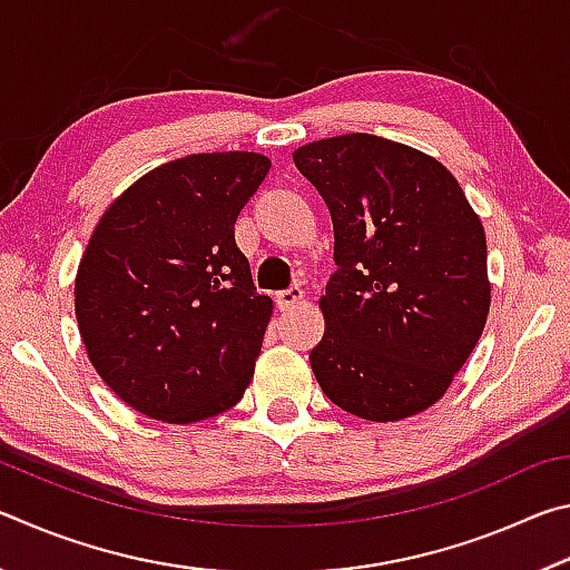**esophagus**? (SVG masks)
Listing matches in <instances>:
<instances>
[{"instance_id":"obj_1","label":"esophagus","mask_w":570,"mask_h":570,"mask_svg":"<svg viewBox=\"0 0 570 570\" xmlns=\"http://www.w3.org/2000/svg\"><path fill=\"white\" fill-rule=\"evenodd\" d=\"M302 298H304L302 286H288L284 292L276 294V304L278 308H294L296 304H302Z\"/></svg>"}]
</instances>
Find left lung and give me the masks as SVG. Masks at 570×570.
Segmentation results:
<instances>
[{
	"label": "left lung",
	"instance_id": "left-lung-1",
	"mask_svg": "<svg viewBox=\"0 0 570 570\" xmlns=\"http://www.w3.org/2000/svg\"><path fill=\"white\" fill-rule=\"evenodd\" d=\"M334 226L324 336L308 354L336 407L394 422L435 404L490 308L488 244L455 176L424 153L352 132L294 153Z\"/></svg>",
	"mask_w": 570,
	"mask_h": 570
}]
</instances>
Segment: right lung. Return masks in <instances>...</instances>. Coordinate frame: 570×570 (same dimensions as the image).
<instances>
[{"label": "right lung", "instance_id": "obj_1", "mask_svg": "<svg viewBox=\"0 0 570 570\" xmlns=\"http://www.w3.org/2000/svg\"><path fill=\"white\" fill-rule=\"evenodd\" d=\"M268 168L240 150L170 160L95 226L75 278L77 326L132 410L186 424L244 397L272 298L256 292L234 224Z\"/></svg>", "mask_w": 570, "mask_h": 570}]
</instances>
